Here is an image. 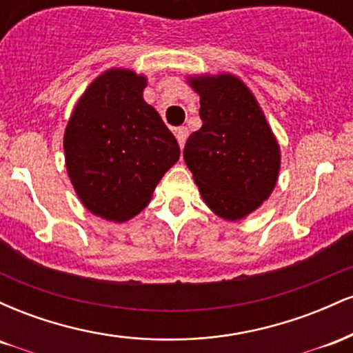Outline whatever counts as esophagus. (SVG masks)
Here are the masks:
<instances>
[{"instance_id": "34e87169", "label": "esophagus", "mask_w": 353, "mask_h": 353, "mask_svg": "<svg viewBox=\"0 0 353 353\" xmlns=\"http://www.w3.org/2000/svg\"><path fill=\"white\" fill-rule=\"evenodd\" d=\"M188 136H189L188 128H179V129H176V137H177V143H179V145H181V149L184 148L185 139H188Z\"/></svg>"}]
</instances>
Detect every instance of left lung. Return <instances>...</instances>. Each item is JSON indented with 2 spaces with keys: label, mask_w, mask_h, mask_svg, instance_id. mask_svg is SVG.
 <instances>
[{
  "label": "left lung",
  "mask_w": 353,
  "mask_h": 353,
  "mask_svg": "<svg viewBox=\"0 0 353 353\" xmlns=\"http://www.w3.org/2000/svg\"><path fill=\"white\" fill-rule=\"evenodd\" d=\"M189 83L201 96L202 128L189 136L184 161L205 204L237 221L272 192L281 165L277 141L252 92L236 76Z\"/></svg>",
  "instance_id": "8db88e82"
}]
</instances>
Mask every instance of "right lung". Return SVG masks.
<instances>
[{
  "label": "right lung",
  "mask_w": 353,
  "mask_h": 353,
  "mask_svg": "<svg viewBox=\"0 0 353 353\" xmlns=\"http://www.w3.org/2000/svg\"><path fill=\"white\" fill-rule=\"evenodd\" d=\"M144 76L106 71L86 89L64 132L76 194L84 208L108 221L139 214L179 159V144L144 101Z\"/></svg>",
  "instance_id": "1"
}]
</instances>
